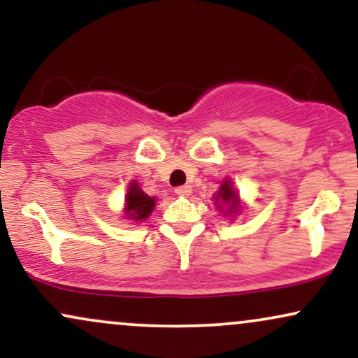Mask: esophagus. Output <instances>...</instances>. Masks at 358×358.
I'll use <instances>...</instances> for the list:
<instances>
[{"mask_svg":"<svg viewBox=\"0 0 358 358\" xmlns=\"http://www.w3.org/2000/svg\"><path fill=\"white\" fill-rule=\"evenodd\" d=\"M175 193L180 196H188L192 193V187L190 185H182V187H176Z\"/></svg>","mask_w":358,"mask_h":358,"instance_id":"1","label":"esophagus"}]
</instances>
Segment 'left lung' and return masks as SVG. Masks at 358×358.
Listing matches in <instances>:
<instances>
[{"mask_svg": "<svg viewBox=\"0 0 358 358\" xmlns=\"http://www.w3.org/2000/svg\"><path fill=\"white\" fill-rule=\"evenodd\" d=\"M213 199H215L217 207H219L222 212H224V208H227L225 213L239 212V193L234 190L232 182H229V180H224V182H222L219 192H217V195L213 196Z\"/></svg>", "mask_w": 358, "mask_h": 358, "instance_id": "8db88e82", "label": "left lung"}]
</instances>
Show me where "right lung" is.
Segmentation results:
<instances>
[{
  "mask_svg": "<svg viewBox=\"0 0 358 358\" xmlns=\"http://www.w3.org/2000/svg\"><path fill=\"white\" fill-rule=\"evenodd\" d=\"M155 196L146 195L136 182H131L126 193V215L129 220L141 222L151 215L155 208Z\"/></svg>",
  "mask_w": 358,
  "mask_h": 358,
  "instance_id": "add662e5",
  "label": "right lung"
}]
</instances>
